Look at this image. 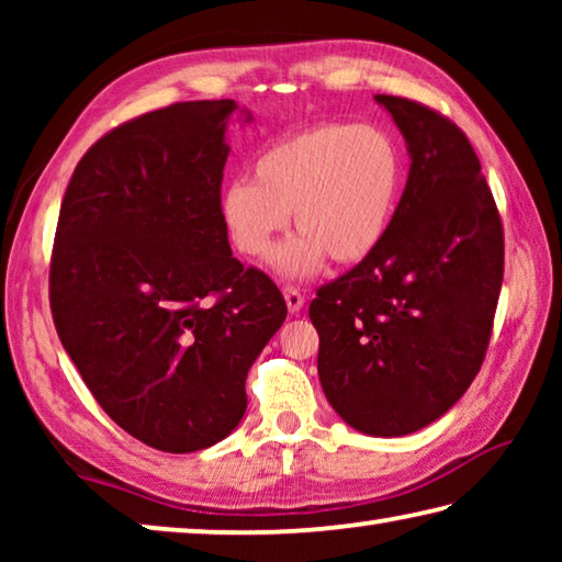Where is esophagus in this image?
<instances>
[{
  "mask_svg": "<svg viewBox=\"0 0 562 562\" xmlns=\"http://www.w3.org/2000/svg\"><path fill=\"white\" fill-rule=\"evenodd\" d=\"M282 294H284V302H288L290 312H300L304 307V294L297 288H292V284H288V288L282 290Z\"/></svg>",
  "mask_w": 562,
  "mask_h": 562,
  "instance_id": "esophagus-1",
  "label": "esophagus"
}]
</instances>
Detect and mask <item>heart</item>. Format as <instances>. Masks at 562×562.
<instances>
[{
    "mask_svg": "<svg viewBox=\"0 0 562 562\" xmlns=\"http://www.w3.org/2000/svg\"><path fill=\"white\" fill-rule=\"evenodd\" d=\"M404 176V154L386 128L319 123L265 148L252 178L225 188L223 223L237 250L260 258L292 213L300 235L280 247L274 268L284 278H307L327 258L355 265L382 245Z\"/></svg>",
    "mask_w": 562,
    "mask_h": 562,
    "instance_id": "1",
    "label": "heart"
}]
</instances>
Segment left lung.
Listing matches in <instances>:
<instances>
[{
  "label": "left lung",
  "instance_id": "obj_1",
  "mask_svg": "<svg viewBox=\"0 0 562 562\" xmlns=\"http://www.w3.org/2000/svg\"><path fill=\"white\" fill-rule=\"evenodd\" d=\"M376 101L412 168L382 245L310 304L331 408L369 436L424 429L486 359L503 282V225L471 140L424 103Z\"/></svg>",
  "mask_w": 562,
  "mask_h": 562
}]
</instances>
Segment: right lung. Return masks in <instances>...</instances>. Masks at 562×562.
<instances>
[{
  "label": "right lung",
  "mask_w": 562,
  "mask_h": 562,
  "mask_svg": "<svg viewBox=\"0 0 562 562\" xmlns=\"http://www.w3.org/2000/svg\"><path fill=\"white\" fill-rule=\"evenodd\" d=\"M231 99L183 101L93 144L56 223L49 304L66 355L133 439L190 453L245 414L247 369L288 304L233 258L221 213Z\"/></svg>",
  "instance_id": "right-lung-1"
}]
</instances>
